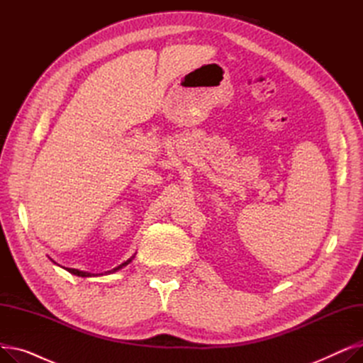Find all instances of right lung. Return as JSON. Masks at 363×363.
<instances>
[{
	"label": "right lung",
	"instance_id": "add662e5",
	"mask_svg": "<svg viewBox=\"0 0 363 363\" xmlns=\"http://www.w3.org/2000/svg\"><path fill=\"white\" fill-rule=\"evenodd\" d=\"M137 255V253H135ZM135 255H133L130 259H128L126 262H123V263H121L119 266H116V268H113L111 271H107V272H101V274H91V272H85V271H79V269H73V268H65L67 272H70V274H73V275H76V277H82V278H92V277H103V275H108V274H114V272H118V271H121L122 268H125L126 264H129L132 260H133V257H135ZM54 262V260H52ZM55 263V262H54ZM60 266V264H59ZM63 268V266H62Z\"/></svg>",
	"mask_w": 363,
	"mask_h": 363
}]
</instances>
